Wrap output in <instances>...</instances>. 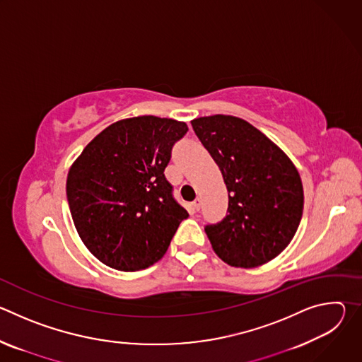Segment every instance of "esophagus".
<instances>
[{"mask_svg":"<svg viewBox=\"0 0 362 362\" xmlns=\"http://www.w3.org/2000/svg\"><path fill=\"white\" fill-rule=\"evenodd\" d=\"M192 206H193L194 211H199L200 206H202V199H200V197H196V199L192 202Z\"/></svg>","mask_w":362,"mask_h":362,"instance_id":"esophagus-1","label":"esophagus"}]
</instances>
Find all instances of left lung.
<instances>
[{
    "label": "left lung",
    "instance_id": "left-lung-1",
    "mask_svg": "<svg viewBox=\"0 0 362 362\" xmlns=\"http://www.w3.org/2000/svg\"><path fill=\"white\" fill-rule=\"evenodd\" d=\"M219 166L229 196L226 218L204 228L215 253L235 268L276 257L295 236L303 187L288 154L243 119L215 115L192 120Z\"/></svg>",
    "mask_w": 362,
    "mask_h": 362
}]
</instances>
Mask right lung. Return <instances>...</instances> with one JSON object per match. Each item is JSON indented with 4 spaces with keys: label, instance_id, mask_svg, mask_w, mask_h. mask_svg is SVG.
<instances>
[{
    "label": "right lung",
    "instance_id": "1",
    "mask_svg": "<svg viewBox=\"0 0 362 362\" xmlns=\"http://www.w3.org/2000/svg\"><path fill=\"white\" fill-rule=\"evenodd\" d=\"M185 122L139 116L100 132L73 162L67 199L77 233L105 265L140 271L166 253L189 216L165 177Z\"/></svg>",
    "mask_w": 362,
    "mask_h": 362
}]
</instances>
